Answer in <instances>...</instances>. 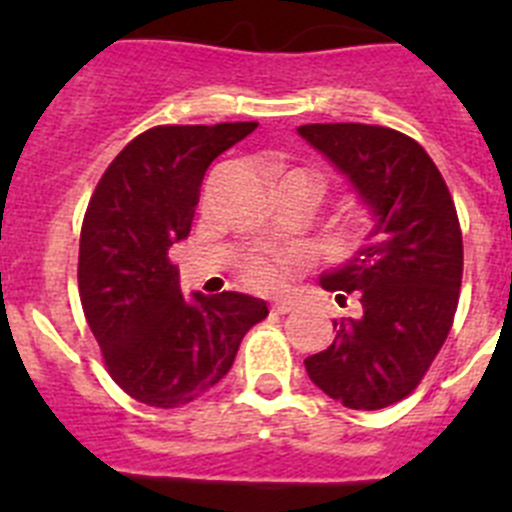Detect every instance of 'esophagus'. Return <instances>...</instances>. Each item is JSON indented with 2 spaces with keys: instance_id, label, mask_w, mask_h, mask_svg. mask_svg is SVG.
I'll return each mask as SVG.
<instances>
[{
  "instance_id": "obj_1",
  "label": "esophagus",
  "mask_w": 512,
  "mask_h": 512,
  "mask_svg": "<svg viewBox=\"0 0 512 512\" xmlns=\"http://www.w3.org/2000/svg\"><path fill=\"white\" fill-rule=\"evenodd\" d=\"M292 310H295V302H289V300L271 302V312H274V315H287V312Z\"/></svg>"
}]
</instances>
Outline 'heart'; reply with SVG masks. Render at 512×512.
I'll return each instance as SVG.
<instances>
[{"instance_id": "1", "label": "heart", "mask_w": 512, "mask_h": 512, "mask_svg": "<svg viewBox=\"0 0 512 512\" xmlns=\"http://www.w3.org/2000/svg\"><path fill=\"white\" fill-rule=\"evenodd\" d=\"M297 259L282 253V256H271V259H251L246 264V282L256 289H279L289 279L292 269H295Z\"/></svg>"}]
</instances>
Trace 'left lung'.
I'll list each match as a JSON object with an SVG mask.
<instances>
[{
    "mask_svg": "<svg viewBox=\"0 0 512 512\" xmlns=\"http://www.w3.org/2000/svg\"><path fill=\"white\" fill-rule=\"evenodd\" d=\"M297 133L346 176L372 217L351 259L320 274L328 292L359 300L336 338L305 359L307 377L354 410L395 405L441 351L459 302L461 230L441 171L413 138L361 122H315Z\"/></svg>",
    "mask_w": 512,
    "mask_h": 512,
    "instance_id": "1",
    "label": "left lung"
}]
</instances>
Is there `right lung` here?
I'll list each match as a JSON object with an SVG mask.
<instances>
[{
  "instance_id": "add662e5",
  "label": "right lung",
  "mask_w": 512,
  "mask_h": 512,
  "mask_svg": "<svg viewBox=\"0 0 512 512\" xmlns=\"http://www.w3.org/2000/svg\"><path fill=\"white\" fill-rule=\"evenodd\" d=\"M259 122L158 125L107 166L79 243V295L122 390L153 408H179L215 387L251 325L269 315L243 292L182 295L169 248L184 241L207 166Z\"/></svg>"
}]
</instances>
